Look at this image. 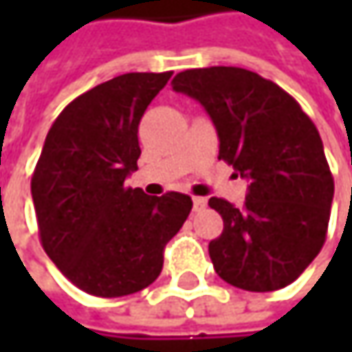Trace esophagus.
<instances>
[{
  "label": "esophagus",
  "instance_id": "esophagus-1",
  "mask_svg": "<svg viewBox=\"0 0 352 352\" xmlns=\"http://www.w3.org/2000/svg\"><path fill=\"white\" fill-rule=\"evenodd\" d=\"M206 206H208V199H206V197H193V210H195V212L206 210Z\"/></svg>",
  "mask_w": 352,
  "mask_h": 352
}]
</instances>
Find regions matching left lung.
<instances>
[{
    "label": "left lung",
    "instance_id": "obj_1",
    "mask_svg": "<svg viewBox=\"0 0 352 352\" xmlns=\"http://www.w3.org/2000/svg\"><path fill=\"white\" fill-rule=\"evenodd\" d=\"M173 89L210 113L218 159L248 181L245 206L210 197L224 230L208 250L216 273L246 292L294 283L326 241L334 179L322 138L277 83L241 67L177 73Z\"/></svg>",
    "mask_w": 352,
    "mask_h": 352
}]
</instances>
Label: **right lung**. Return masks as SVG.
Returning <instances> with one entry per match:
<instances>
[{
  "label": "right lung",
  "instance_id": "obj_1",
  "mask_svg": "<svg viewBox=\"0 0 352 352\" xmlns=\"http://www.w3.org/2000/svg\"><path fill=\"white\" fill-rule=\"evenodd\" d=\"M167 73H126L85 91L50 126L32 175L40 243L60 273L98 298L148 287L191 197H151L124 181L138 169V124Z\"/></svg>",
  "mask_w": 352,
  "mask_h": 352
}]
</instances>
